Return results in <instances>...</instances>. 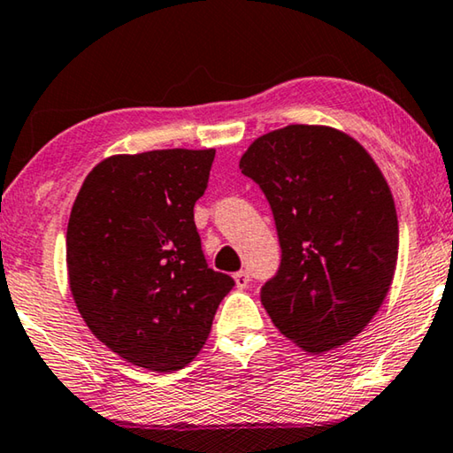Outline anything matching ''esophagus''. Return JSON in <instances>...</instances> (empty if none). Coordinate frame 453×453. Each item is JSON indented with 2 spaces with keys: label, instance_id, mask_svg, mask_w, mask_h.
<instances>
[{
  "label": "esophagus",
  "instance_id": "34e87169",
  "mask_svg": "<svg viewBox=\"0 0 453 453\" xmlns=\"http://www.w3.org/2000/svg\"><path fill=\"white\" fill-rule=\"evenodd\" d=\"M249 271H239V273H234V283H236V288L239 289H245L247 285H249Z\"/></svg>",
  "mask_w": 453,
  "mask_h": 453
}]
</instances>
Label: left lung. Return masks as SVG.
<instances>
[{"mask_svg":"<svg viewBox=\"0 0 453 453\" xmlns=\"http://www.w3.org/2000/svg\"><path fill=\"white\" fill-rule=\"evenodd\" d=\"M273 212L281 261L261 303L308 352L352 340L391 288L399 222L393 194L360 143L319 125L255 139L239 164Z\"/></svg>","mask_w":453,"mask_h":453,"instance_id":"1","label":"left lung"}]
</instances>
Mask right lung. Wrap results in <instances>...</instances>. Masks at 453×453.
<instances>
[{
    "mask_svg": "<svg viewBox=\"0 0 453 453\" xmlns=\"http://www.w3.org/2000/svg\"><path fill=\"white\" fill-rule=\"evenodd\" d=\"M214 150L113 156L88 173L66 231L71 291L103 344L154 372L204 346L233 277L208 267L194 222Z\"/></svg>",
    "mask_w": 453,
    "mask_h": 453,
    "instance_id": "add662e5",
    "label": "right lung"
}]
</instances>
